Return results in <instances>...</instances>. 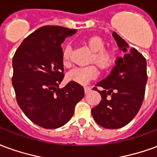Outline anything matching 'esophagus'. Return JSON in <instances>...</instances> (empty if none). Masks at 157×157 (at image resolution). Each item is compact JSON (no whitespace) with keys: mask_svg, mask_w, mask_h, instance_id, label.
Instances as JSON below:
<instances>
[{"mask_svg":"<svg viewBox=\"0 0 157 157\" xmlns=\"http://www.w3.org/2000/svg\"><path fill=\"white\" fill-rule=\"evenodd\" d=\"M90 90H91V88H90V87H88V86L84 87V91H85L86 94H88V93L90 92Z\"/></svg>","mask_w":157,"mask_h":157,"instance_id":"obj_1","label":"esophagus"}]
</instances>
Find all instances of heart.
<instances>
[{
    "label": "heart",
    "mask_w": 157,
    "mask_h": 157,
    "mask_svg": "<svg viewBox=\"0 0 157 157\" xmlns=\"http://www.w3.org/2000/svg\"><path fill=\"white\" fill-rule=\"evenodd\" d=\"M87 46L93 52L90 63H95L103 71L109 69L115 63L117 58V52L112 47H105V40L99 36H93L86 41ZM71 48L67 45L63 50V63L67 65L70 62ZM99 74V69L95 65H90L87 67H76L71 71L68 77L71 80L80 84L85 85L90 80L94 79Z\"/></svg>",
    "instance_id": "b5f03b06"
}]
</instances>
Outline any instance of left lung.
I'll return each mask as SVG.
<instances>
[{"mask_svg": "<svg viewBox=\"0 0 157 157\" xmlns=\"http://www.w3.org/2000/svg\"><path fill=\"white\" fill-rule=\"evenodd\" d=\"M113 36L125 53L118 58L108 77L95 85L102 90L94 88L102 99L91 110L96 123L106 129H119L133 120L142 105L147 82L145 57L134 48L129 49L127 42L116 33Z\"/></svg>", "mask_w": 157, "mask_h": 157, "instance_id": "obj_1", "label": "left lung"}]
</instances>
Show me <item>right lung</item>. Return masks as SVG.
<instances>
[{"mask_svg":"<svg viewBox=\"0 0 157 157\" xmlns=\"http://www.w3.org/2000/svg\"><path fill=\"white\" fill-rule=\"evenodd\" d=\"M75 33L59 26L40 27L22 41L12 58L17 102L31 121L45 129L66 124L84 96L83 87L74 81L58 88L64 78L61 44Z\"/></svg>","mask_w":157,"mask_h":157,"instance_id":"1","label":"right lung"}]
</instances>
